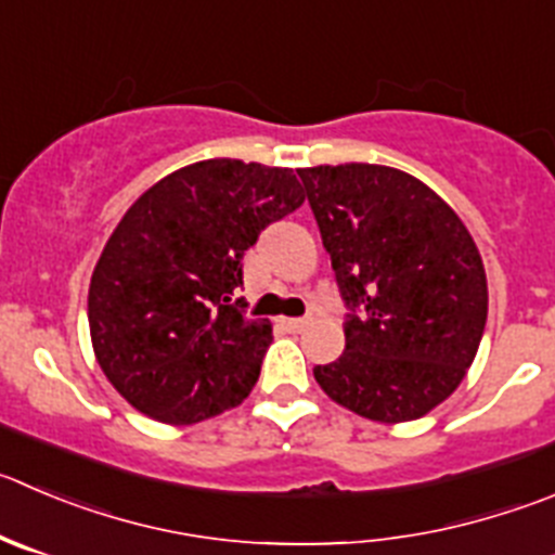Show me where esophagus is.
Returning <instances> with one entry per match:
<instances>
[{"label":"esophagus","instance_id":"obj_1","mask_svg":"<svg viewBox=\"0 0 555 555\" xmlns=\"http://www.w3.org/2000/svg\"><path fill=\"white\" fill-rule=\"evenodd\" d=\"M283 324H286V330H292V332H305L308 330L310 319H286Z\"/></svg>","mask_w":555,"mask_h":555}]
</instances>
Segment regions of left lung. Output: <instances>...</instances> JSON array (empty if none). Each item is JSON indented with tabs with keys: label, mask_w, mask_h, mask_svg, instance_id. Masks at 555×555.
<instances>
[{
	"label": "left lung",
	"mask_w": 555,
	"mask_h": 555,
	"mask_svg": "<svg viewBox=\"0 0 555 555\" xmlns=\"http://www.w3.org/2000/svg\"><path fill=\"white\" fill-rule=\"evenodd\" d=\"M346 302V351L315 365L335 403L373 422L420 420L477 357L488 281L455 212L411 173L371 163L299 168Z\"/></svg>",
	"instance_id": "1"
}]
</instances>
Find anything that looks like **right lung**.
Segmentation results:
<instances>
[{"label":"right lung","instance_id":"add662e5","mask_svg":"<svg viewBox=\"0 0 555 555\" xmlns=\"http://www.w3.org/2000/svg\"><path fill=\"white\" fill-rule=\"evenodd\" d=\"M292 168L193 163L125 212L89 283V332L114 389L141 414L193 425L240 405L272 326L247 319L242 258L302 207Z\"/></svg>","mask_w":555,"mask_h":555}]
</instances>
